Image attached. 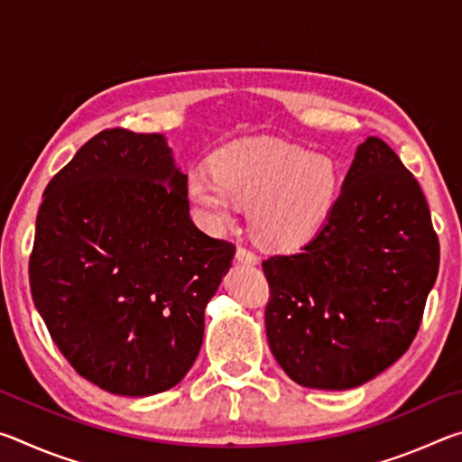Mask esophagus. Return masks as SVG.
Returning a JSON list of instances; mask_svg holds the SVG:
<instances>
[{"label": "esophagus", "instance_id": "34e87169", "mask_svg": "<svg viewBox=\"0 0 462 462\" xmlns=\"http://www.w3.org/2000/svg\"><path fill=\"white\" fill-rule=\"evenodd\" d=\"M236 263L240 264H248V267H253V264L259 263V256H256L253 250H248L245 246H238L236 248Z\"/></svg>", "mask_w": 462, "mask_h": 462}]
</instances>
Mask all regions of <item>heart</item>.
<instances>
[{
    "mask_svg": "<svg viewBox=\"0 0 462 462\" xmlns=\"http://www.w3.org/2000/svg\"><path fill=\"white\" fill-rule=\"evenodd\" d=\"M340 171L326 154L279 140H236L212 154V173L191 171L185 198L209 230L236 220L250 203L256 240L277 250L306 245L338 199Z\"/></svg>",
    "mask_w": 462,
    "mask_h": 462,
    "instance_id": "b5f03b06",
    "label": "heart"
}]
</instances>
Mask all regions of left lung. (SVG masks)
<instances>
[{"mask_svg": "<svg viewBox=\"0 0 462 462\" xmlns=\"http://www.w3.org/2000/svg\"><path fill=\"white\" fill-rule=\"evenodd\" d=\"M438 263L420 183L381 138L369 136L322 230L301 253L263 261L271 353L303 387L363 385L416 338Z\"/></svg>", "mask_w": 462, "mask_h": 462, "instance_id": "8db88e82", "label": "left lung"}]
</instances>
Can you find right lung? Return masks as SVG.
<instances>
[{
  "label": "right lung",
  "instance_id": "add662e5",
  "mask_svg": "<svg viewBox=\"0 0 462 462\" xmlns=\"http://www.w3.org/2000/svg\"><path fill=\"white\" fill-rule=\"evenodd\" d=\"M185 183L165 136L112 128L44 189L34 306L62 356L109 393L146 397L185 377L203 310L232 267V242L191 222Z\"/></svg>",
  "mask_w": 462,
  "mask_h": 462
}]
</instances>
